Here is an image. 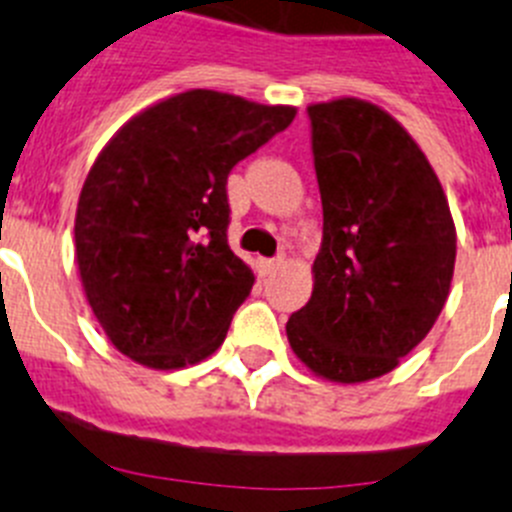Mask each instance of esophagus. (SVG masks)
Wrapping results in <instances>:
<instances>
[{"mask_svg":"<svg viewBox=\"0 0 512 512\" xmlns=\"http://www.w3.org/2000/svg\"><path fill=\"white\" fill-rule=\"evenodd\" d=\"M282 264H284L282 256H277V259H264L261 261V269H264V274H271V271H277Z\"/></svg>","mask_w":512,"mask_h":512,"instance_id":"esophagus-1","label":"esophagus"}]
</instances>
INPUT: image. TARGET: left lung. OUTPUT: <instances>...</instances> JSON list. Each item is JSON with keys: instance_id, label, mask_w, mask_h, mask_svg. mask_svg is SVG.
Segmentation results:
<instances>
[{"instance_id": "left-lung-1", "label": "left lung", "mask_w": 512, "mask_h": 512, "mask_svg": "<svg viewBox=\"0 0 512 512\" xmlns=\"http://www.w3.org/2000/svg\"><path fill=\"white\" fill-rule=\"evenodd\" d=\"M323 200L312 297L287 323L289 346L318 377L369 382L433 328L451 289L456 228L413 135L356 97L307 107Z\"/></svg>"}]
</instances>
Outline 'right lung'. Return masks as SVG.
Instances as JSON below:
<instances>
[{"instance_id": "add662e5", "label": "right lung", "mask_w": 512, "mask_h": 512, "mask_svg": "<svg viewBox=\"0 0 512 512\" xmlns=\"http://www.w3.org/2000/svg\"><path fill=\"white\" fill-rule=\"evenodd\" d=\"M295 115L189 89L130 117L102 148L76 205V266L120 354L169 372L223 346L256 282L228 246V174Z\"/></svg>"}]
</instances>
